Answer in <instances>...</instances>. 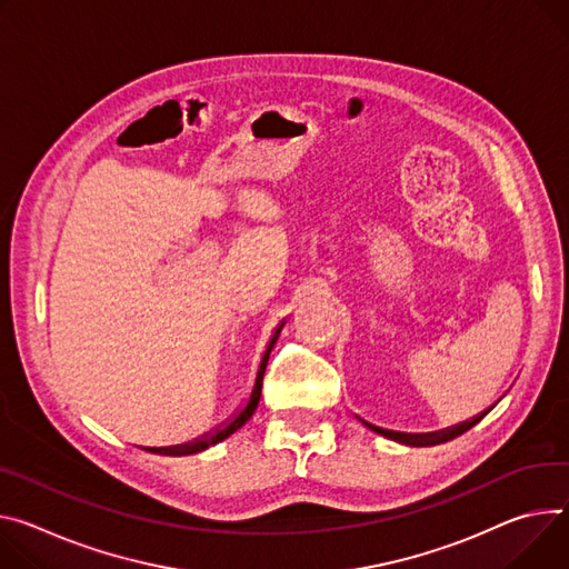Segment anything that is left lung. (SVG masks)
Instances as JSON below:
<instances>
[{"instance_id":"8db88e82","label":"left lung","mask_w":569,"mask_h":569,"mask_svg":"<svg viewBox=\"0 0 569 569\" xmlns=\"http://www.w3.org/2000/svg\"><path fill=\"white\" fill-rule=\"evenodd\" d=\"M490 410H492V406H490L488 410L479 412L477 418H472V420H468V422H460V425H456V427H449V429L436 431V433H397V431L379 429V427H375V425H370V422H366V420H360V422H363L366 427H370L375 433H381L383 438H390V440H395V442H401V445H408V447H433V445L453 440V438H458V436L465 433V431H470L475 425H479V422L488 416Z\"/></svg>"}]
</instances>
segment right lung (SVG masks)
I'll list each match as a JSON object with an SVG mask.
<instances>
[{
    "label": "right lung",
    "mask_w": 569,
    "mask_h": 569,
    "mask_svg": "<svg viewBox=\"0 0 569 569\" xmlns=\"http://www.w3.org/2000/svg\"><path fill=\"white\" fill-rule=\"evenodd\" d=\"M281 329H283V322H281V325L277 327V331L272 333V338H270V342H268V347H266V351H263L261 366H258V372H256V381H253L251 395H249V399H247L244 408L238 412V416H236L233 420H229L227 425H222L218 431H213V433H206V436H201V438H197V440H192V442L174 445V447H147V451H151V453H161V456H190V453L203 451V449H209V447H213V445L222 442V440H224V438H229L233 431H238V429H240V427H242V425L253 416V410H256V406H258V399H261V388H263V375H266V368H268V358H270V351H272V347H274V342H277V338H279Z\"/></svg>",
    "instance_id": "1"
}]
</instances>
